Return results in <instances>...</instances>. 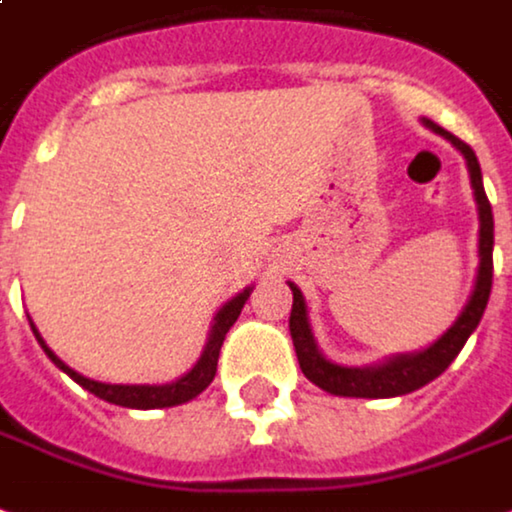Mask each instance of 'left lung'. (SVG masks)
<instances>
[{
    "mask_svg": "<svg viewBox=\"0 0 512 512\" xmlns=\"http://www.w3.org/2000/svg\"><path fill=\"white\" fill-rule=\"evenodd\" d=\"M425 128H431L439 136H445L461 155L466 158V169L472 179V190H475L477 215H480V267H477L475 292L464 305L461 316L455 319L453 327L447 330L439 341H434L428 349L414 354H398L390 357L387 363L368 365V368H346L333 360H327L319 346L313 341L311 324H308V305L302 292L289 283L294 294L292 316H289V333H292L294 352L300 360L302 374L308 376L316 387H322L324 393L343 395V398H393V395H406L420 390L423 384L434 382L436 376L445 374L447 365L453 363L458 352L464 349L469 335L475 333L477 324L483 319V311L488 305V294H491V281H494V215H491V204H488L486 188H483V174H480V163L472 147L461 141L445 128H439L431 119H423Z\"/></svg>",
    "mask_w": 512,
    "mask_h": 512,
    "instance_id": "obj_1",
    "label": "left lung"
}]
</instances>
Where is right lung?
<instances>
[{"label": "right lung", "instance_id": "obj_1", "mask_svg": "<svg viewBox=\"0 0 512 512\" xmlns=\"http://www.w3.org/2000/svg\"><path fill=\"white\" fill-rule=\"evenodd\" d=\"M253 289H245L237 297H231L218 313H215V322H212L210 338H207V346H204V352H201L199 363L190 368L188 374L179 376L177 382L171 384H106V382H95V379H87V376H81L78 371H73L70 365H65L59 360L57 354L51 352L46 346V341L40 338L37 333V327L32 322V333H35L37 343L43 346V352L48 354V360L57 365L59 371H65L70 379L76 384H81L84 390H89L92 395H98L108 404H117V406H128V409H163V406H177L185 404L190 398H196L201 390H207L210 382L215 379V371H218V357H220V346L226 341V333L231 330V324L237 322V316H240L242 305L245 300L251 297Z\"/></svg>", "mask_w": 512, "mask_h": 512}]
</instances>
